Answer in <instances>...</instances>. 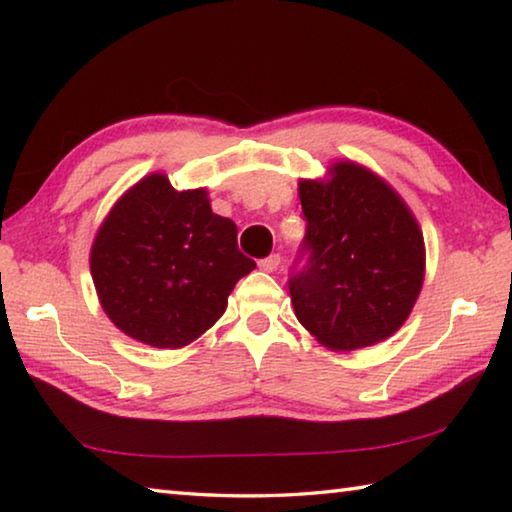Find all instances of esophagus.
Listing matches in <instances>:
<instances>
[{"mask_svg": "<svg viewBox=\"0 0 512 512\" xmlns=\"http://www.w3.org/2000/svg\"><path fill=\"white\" fill-rule=\"evenodd\" d=\"M277 266H280V255H271V257H266V259H262V262H259V268H262V271H266V273L277 271Z\"/></svg>", "mask_w": 512, "mask_h": 512, "instance_id": "esophagus-1", "label": "esophagus"}]
</instances>
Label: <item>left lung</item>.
I'll list each match as a JSON object with an SVG mask.
<instances>
[{
	"label": "left lung",
	"instance_id": "1",
	"mask_svg": "<svg viewBox=\"0 0 512 512\" xmlns=\"http://www.w3.org/2000/svg\"><path fill=\"white\" fill-rule=\"evenodd\" d=\"M298 196L309 257L289 291L300 325L334 352L386 341L424 282V237L409 205L352 160L329 164L325 178H302Z\"/></svg>",
	"mask_w": 512,
	"mask_h": 512
}]
</instances>
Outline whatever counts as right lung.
I'll list each match as a JSON object with an SVG mask.
<instances>
[{
	"label": "right lung",
	"mask_w": 512,
	"mask_h": 512,
	"mask_svg": "<svg viewBox=\"0 0 512 512\" xmlns=\"http://www.w3.org/2000/svg\"><path fill=\"white\" fill-rule=\"evenodd\" d=\"M253 268L235 221L212 212L207 189L178 192L162 171L121 194L90 250L106 316L131 339L169 350L205 334Z\"/></svg>",
	"instance_id": "add662e5"
}]
</instances>
